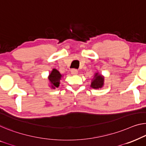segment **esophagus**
Returning <instances> with one entry per match:
<instances>
[{"label":"esophagus","instance_id":"34e87169","mask_svg":"<svg viewBox=\"0 0 146 146\" xmlns=\"http://www.w3.org/2000/svg\"><path fill=\"white\" fill-rule=\"evenodd\" d=\"M71 74H72V75H75L78 73V70H77V69H71Z\"/></svg>","mask_w":146,"mask_h":146}]
</instances>
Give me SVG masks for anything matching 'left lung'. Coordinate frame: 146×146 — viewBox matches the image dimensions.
<instances>
[{
    "instance_id": "obj_1",
    "label": "left lung",
    "mask_w": 146,
    "mask_h": 146,
    "mask_svg": "<svg viewBox=\"0 0 146 146\" xmlns=\"http://www.w3.org/2000/svg\"><path fill=\"white\" fill-rule=\"evenodd\" d=\"M94 77V79L92 80V83H91L92 88L96 89L102 88L104 84V78L102 77V75H98V73L96 74Z\"/></svg>"
}]
</instances>
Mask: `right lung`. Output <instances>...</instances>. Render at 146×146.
Returning <instances> with one entry per match:
<instances>
[{
	"label": "right lung",
	"instance_id": "1",
	"mask_svg": "<svg viewBox=\"0 0 146 146\" xmlns=\"http://www.w3.org/2000/svg\"><path fill=\"white\" fill-rule=\"evenodd\" d=\"M61 77H62V75L60 73L59 71L54 69L48 77L49 80L51 82L52 88H56L59 86L60 80L61 79Z\"/></svg>",
	"mask_w": 146,
	"mask_h": 146
}]
</instances>
